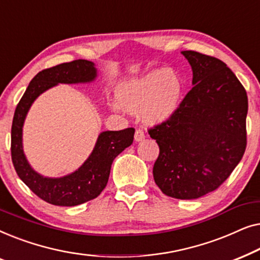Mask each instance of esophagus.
I'll return each mask as SVG.
<instances>
[{"label": "esophagus", "instance_id": "obj_1", "mask_svg": "<svg viewBox=\"0 0 260 260\" xmlns=\"http://www.w3.org/2000/svg\"><path fill=\"white\" fill-rule=\"evenodd\" d=\"M144 137H145V135H144L143 130H142V129L136 130V133H135V141L141 142V141L144 140Z\"/></svg>", "mask_w": 260, "mask_h": 260}]
</instances>
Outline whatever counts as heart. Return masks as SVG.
Wrapping results in <instances>:
<instances>
[{"label": "heart", "mask_w": 260, "mask_h": 260, "mask_svg": "<svg viewBox=\"0 0 260 260\" xmlns=\"http://www.w3.org/2000/svg\"><path fill=\"white\" fill-rule=\"evenodd\" d=\"M184 84L176 71L155 69L140 78L123 81L117 87L118 102L111 108L119 111L122 107L130 112H140L148 122L161 123L169 119L180 109Z\"/></svg>", "instance_id": "obj_1"}]
</instances>
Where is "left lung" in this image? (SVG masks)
Masks as SVG:
<instances>
[{
    "instance_id": "8db88e82",
    "label": "left lung",
    "mask_w": 260,
    "mask_h": 260,
    "mask_svg": "<svg viewBox=\"0 0 260 260\" xmlns=\"http://www.w3.org/2000/svg\"><path fill=\"white\" fill-rule=\"evenodd\" d=\"M193 71V88L173 117L149 130L159 155L152 174L163 194L191 200L215 190L246 149V91L221 60L181 52Z\"/></svg>"
}]
</instances>
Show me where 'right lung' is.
Instances as JSON below:
<instances>
[{
	"label": "right lung",
	"mask_w": 260,
	"mask_h": 260,
	"mask_svg": "<svg viewBox=\"0 0 260 260\" xmlns=\"http://www.w3.org/2000/svg\"><path fill=\"white\" fill-rule=\"evenodd\" d=\"M97 69L88 60H74L39 72L28 85L16 106L12 125V159L17 175L42 200L55 206L72 207L97 198L109 181L111 165L134 141V127L119 131H103L81 167L61 177H47L31 168L23 152L22 129L31 104L41 93L58 84L91 83Z\"/></svg>",
	"instance_id": "right-lung-1"
}]
</instances>
